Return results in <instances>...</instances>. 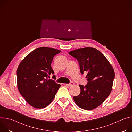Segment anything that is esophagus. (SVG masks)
Segmentation results:
<instances>
[{
  "label": "esophagus",
  "instance_id": "obj_1",
  "mask_svg": "<svg viewBox=\"0 0 132 132\" xmlns=\"http://www.w3.org/2000/svg\"><path fill=\"white\" fill-rule=\"evenodd\" d=\"M66 85H67L68 86H72V85H74V83L71 82H70L69 84H66Z\"/></svg>",
  "mask_w": 132,
  "mask_h": 132
}]
</instances>
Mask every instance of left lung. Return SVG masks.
Instances as JSON below:
<instances>
[{
	"mask_svg": "<svg viewBox=\"0 0 132 132\" xmlns=\"http://www.w3.org/2000/svg\"><path fill=\"white\" fill-rule=\"evenodd\" d=\"M69 53L77 59L81 73L87 72L85 86L79 85V95L73 97L76 104L85 110L100 106L111 92L115 72L106 57L98 50L86 47L71 51Z\"/></svg>",
	"mask_w": 132,
	"mask_h": 132,
	"instance_id": "1",
	"label": "left lung"
}]
</instances>
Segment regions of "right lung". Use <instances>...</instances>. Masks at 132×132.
I'll list each match as a JSON object with an SVG mask.
<instances>
[{
  "label": "right lung",
  "mask_w": 132,
  "mask_h": 132,
  "mask_svg": "<svg viewBox=\"0 0 132 132\" xmlns=\"http://www.w3.org/2000/svg\"><path fill=\"white\" fill-rule=\"evenodd\" d=\"M60 50L40 47L29 53L20 63L17 70V86L29 104L36 109L48 106L61 85L48 77L53 75L51 64ZM53 78H55L53 75Z\"/></svg>",
  "instance_id": "1"
}]
</instances>
